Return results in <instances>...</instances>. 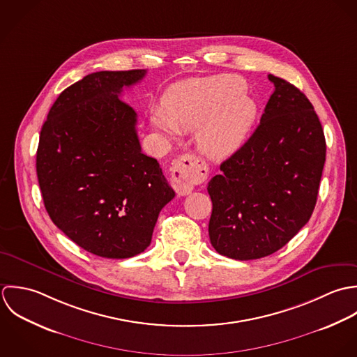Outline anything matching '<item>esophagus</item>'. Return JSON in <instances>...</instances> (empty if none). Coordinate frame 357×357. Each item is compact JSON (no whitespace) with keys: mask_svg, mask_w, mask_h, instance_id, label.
<instances>
[{"mask_svg":"<svg viewBox=\"0 0 357 357\" xmlns=\"http://www.w3.org/2000/svg\"><path fill=\"white\" fill-rule=\"evenodd\" d=\"M172 185L178 195L186 196L195 186L204 182L208 176V167L195 154H183L175 160L172 168Z\"/></svg>","mask_w":357,"mask_h":357,"instance_id":"1","label":"esophagus"}]
</instances>
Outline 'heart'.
Masks as SVG:
<instances>
[{"label":"heart","instance_id":"b5f03b06","mask_svg":"<svg viewBox=\"0 0 357 357\" xmlns=\"http://www.w3.org/2000/svg\"><path fill=\"white\" fill-rule=\"evenodd\" d=\"M244 89V81L230 74L179 82L167 92L162 114L151 116V126L168 138L202 128L199 150L211 160H225L243 146L258 116L255 100Z\"/></svg>","mask_w":357,"mask_h":357}]
</instances>
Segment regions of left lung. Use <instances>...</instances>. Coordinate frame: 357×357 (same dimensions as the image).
Instances as JSON below:
<instances>
[{
  "mask_svg": "<svg viewBox=\"0 0 357 357\" xmlns=\"http://www.w3.org/2000/svg\"><path fill=\"white\" fill-rule=\"evenodd\" d=\"M275 85L261 123L208 182V233L220 255L268 257L307 223L326 161V139L309 99L269 74Z\"/></svg>",
  "mask_w": 357,
  "mask_h": 357,
  "instance_id": "1",
  "label": "left lung"
}]
</instances>
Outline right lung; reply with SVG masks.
Wrapping results in <instances>:
<instances>
[{
	"label": "right lung",
	"instance_id": "right-lung-1",
	"mask_svg": "<svg viewBox=\"0 0 357 357\" xmlns=\"http://www.w3.org/2000/svg\"><path fill=\"white\" fill-rule=\"evenodd\" d=\"M144 75H85L59 95L40 134L45 210L77 245L102 258L143 252L160 211L175 197L157 160L142 153L135 110L120 98Z\"/></svg>",
	"mask_w": 357,
	"mask_h": 357
}]
</instances>
